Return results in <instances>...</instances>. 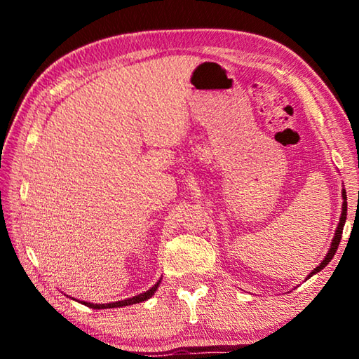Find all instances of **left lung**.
Masks as SVG:
<instances>
[{
    "instance_id": "1",
    "label": "left lung",
    "mask_w": 359,
    "mask_h": 359,
    "mask_svg": "<svg viewBox=\"0 0 359 359\" xmlns=\"http://www.w3.org/2000/svg\"><path fill=\"white\" fill-rule=\"evenodd\" d=\"M342 199H344V204H342V214H340V220H339V224H337V229H336V234H334L332 238V242H331V248L327 250L325 259L321 261V263L315 267V269L311 272V274L307 276V278H311L313 274H317V272H320L323 267H326V264L330 263V261L334 258V255H336L337 252V247H339V242L340 239H342V229H344V224H345V220H347V193H345V190H342Z\"/></svg>"
}]
</instances>
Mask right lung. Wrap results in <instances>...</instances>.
Listing matches in <instances>:
<instances>
[{"instance_id": "1", "label": "right lung", "mask_w": 359, "mask_h": 359, "mask_svg": "<svg viewBox=\"0 0 359 359\" xmlns=\"http://www.w3.org/2000/svg\"><path fill=\"white\" fill-rule=\"evenodd\" d=\"M161 280H158L154 287H151L150 290L144 291L142 294H137V296H133V297H128V299H123V301H117V302H109V304H92V302H85V301H81L83 306H87L90 309H96V311H100V309H114V307H125V306H131V304H139L142 301H147L150 299L151 296L155 294V291L158 288V285H160Z\"/></svg>"}]
</instances>
